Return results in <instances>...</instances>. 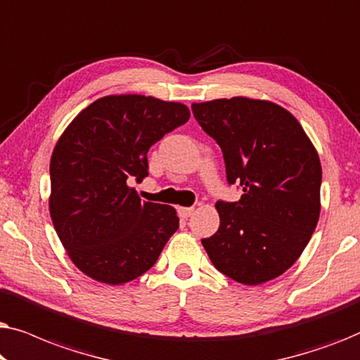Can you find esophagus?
Wrapping results in <instances>:
<instances>
[{"mask_svg":"<svg viewBox=\"0 0 360 360\" xmlns=\"http://www.w3.org/2000/svg\"><path fill=\"white\" fill-rule=\"evenodd\" d=\"M193 211H195V208H186V206H180L179 214H180V218L186 219V218H190L191 214H193Z\"/></svg>","mask_w":360,"mask_h":360,"instance_id":"obj_1","label":"esophagus"}]
</instances>
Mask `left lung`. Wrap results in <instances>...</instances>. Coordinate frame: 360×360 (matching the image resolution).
I'll list each match as a JSON object with an SVG mask.
<instances>
[{
    "mask_svg": "<svg viewBox=\"0 0 360 360\" xmlns=\"http://www.w3.org/2000/svg\"><path fill=\"white\" fill-rule=\"evenodd\" d=\"M195 120L218 142L234 203L218 201L219 229L201 244L221 274L260 285L292 267L311 239L321 211V162L292 112L254 98L191 105Z\"/></svg>",
    "mask_w": 360,
    "mask_h": 360,
    "instance_id": "left-lung-1",
    "label": "left lung"
}]
</instances>
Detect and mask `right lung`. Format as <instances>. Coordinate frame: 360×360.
I'll list each match as a JSON object with an SVG mask.
<instances>
[{"label": "right lung", "instance_id": "obj_1", "mask_svg": "<svg viewBox=\"0 0 360 360\" xmlns=\"http://www.w3.org/2000/svg\"><path fill=\"white\" fill-rule=\"evenodd\" d=\"M188 120L181 103L110 95L78 112L58 137L49 210L68 257L90 278L121 285L141 277L179 229L175 208L141 201L127 181L149 175L147 152Z\"/></svg>", "mask_w": 360, "mask_h": 360}]
</instances>
